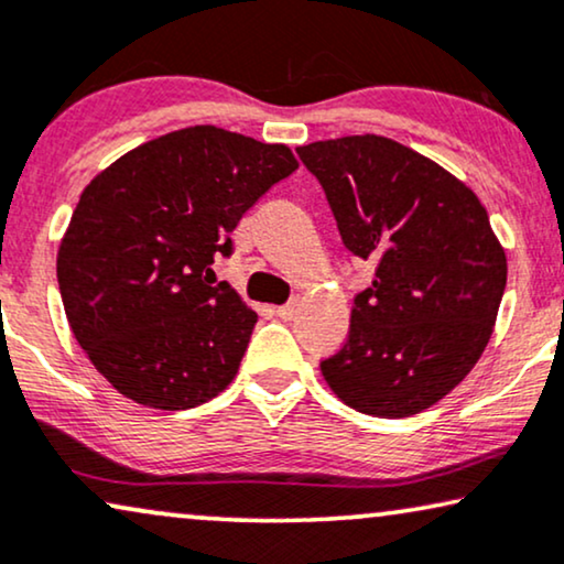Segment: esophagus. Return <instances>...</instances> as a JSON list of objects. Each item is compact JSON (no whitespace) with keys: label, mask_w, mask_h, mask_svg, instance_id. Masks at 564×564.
Segmentation results:
<instances>
[{"label":"esophagus","mask_w":564,"mask_h":564,"mask_svg":"<svg viewBox=\"0 0 564 564\" xmlns=\"http://www.w3.org/2000/svg\"><path fill=\"white\" fill-rule=\"evenodd\" d=\"M275 315L281 317V319H294V315H296V302H289V304L278 306Z\"/></svg>","instance_id":"esophagus-1"}]
</instances>
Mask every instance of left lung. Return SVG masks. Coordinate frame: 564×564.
<instances>
[{"instance_id":"8db88e82","label":"left lung","mask_w":564,"mask_h":564,"mask_svg":"<svg viewBox=\"0 0 564 564\" xmlns=\"http://www.w3.org/2000/svg\"><path fill=\"white\" fill-rule=\"evenodd\" d=\"M296 153L323 184L348 252L375 262L344 348L319 361L325 382L369 416L430 409L479 361L508 283L487 210L437 163L380 134Z\"/></svg>"}]
</instances>
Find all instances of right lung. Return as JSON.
Wrapping results in <instances>:
<instances>
[{
  "label": "right lung",
  "mask_w": 564,
  "mask_h": 564,
  "mask_svg": "<svg viewBox=\"0 0 564 564\" xmlns=\"http://www.w3.org/2000/svg\"><path fill=\"white\" fill-rule=\"evenodd\" d=\"M286 145L199 124L134 148L83 189L56 281L77 344L124 398L208 403L237 377L258 323L216 258L265 192L296 171Z\"/></svg>",
  "instance_id": "obj_1"
}]
</instances>
